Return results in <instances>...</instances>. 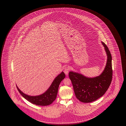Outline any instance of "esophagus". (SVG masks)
Segmentation results:
<instances>
[{"label": "esophagus", "instance_id": "34e87169", "mask_svg": "<svg viewBox=\"0 0 126 126\" xmlns=\"http://www.w3.org/2000/svg\"><path fill=\"white\" fill-rule=\"evenodd\" d=\"M70 70V67H69V66H66L65 68H64V73H65V74L66 75H67Z\"/></svg>", "mask_w": 126, "mask_h": 126}]
</instances>
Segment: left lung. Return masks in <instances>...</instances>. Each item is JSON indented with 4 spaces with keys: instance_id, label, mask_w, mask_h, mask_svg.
<instances>
[{
    "instance_id": "obj_1",
    "label": "left lung",
    "mask_w": 126,
    "mask_h": 126,
    "mask_svg": "<svg viewBox=\"0 0 126 126\" xmlns=\"http://www.w3.org/2000/svg\"><path fill=\"white\" fill-rule=\"evenodd\" d=\"M102 43L107 53V61L104 70L100 75L89 78L79 73L73 72L69 73L77 98L83 103H91L102 96L112 81L111 54L106 45L104 42Z\"/></svg>"
}]
</instances>
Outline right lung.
<instances>
[{
  "label": "right lung",
  "mask_w": 126,
  "mask_h": 126,
  "mask_svg": "<svg viewBox=\"0 0 126 126\" xmlns=\"http://www.w3.org/2000/svg\"><path fill=\"white\" fill-rule=\"evenodd\" d=\"M65 77L64 72H61L55 78L47 90L43 94L37 96L27 95L21 92L17 86L16 87L21 95L31 103L40 106H47L51 104L56 99L59 85Z\"/></svg>",
  "instance_id": "add662e5"
}]
</instances>
